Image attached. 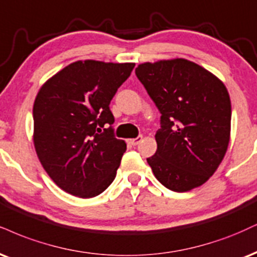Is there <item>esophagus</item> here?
<instances>
[{
	"mask_svg": "<svg viewBox=\"0 0 257 257\" xmlns=\"http://www.w3.org/2000/svg\"><path fill=\"white\" fill-rule=\"evenodd\" d=\"M141 140H142V137H138V138H135V139H131V140H129V144L133 145V146H137V145Z\"/></svg>",
	"mask_w": 257,
	"mask_h": 257,
	"instance_id": "esophagus-1",
	"label": "esophagus"
}]
</instances>
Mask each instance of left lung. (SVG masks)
<instances>
[{
	"instance_id": "obj_1",
	"label": "left lung",
	"mask_w": 257,
	"mask_h": 257,
	"mask_svg": "<svg viewBox=\"0 0 257 257\" xmlns=\"http://www.w3.org/2000/svg\"><path fill=\"white\" fill-rule=\"evenodd\" d=\"M135 74L162 113L157 152L147 158L156 178L177 193L206 183L230 142L231 100L225 85L184 58L141 63Z\"/></svg>"
}]
</instances>
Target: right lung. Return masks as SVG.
I'll list each match as a JSON object with an SVG mask.
<instances>
[{"label": "right lung", "mask_w": 257, "mask_h": 257, "mask_svg": "<svg viewBox=\"0 0 257 257\" xmlns=\"http://www.w3.org/2000/svg\"><path fill=\"white\" fill-rule=\"evenodd\" d=\"M134 67L76 61L40 87L33 104V144L46 174L66 193L89 199L115 179L126 145L113 137L109 105Z\"/></svg>", "instance_id": "add662e5"}]
</instances>
